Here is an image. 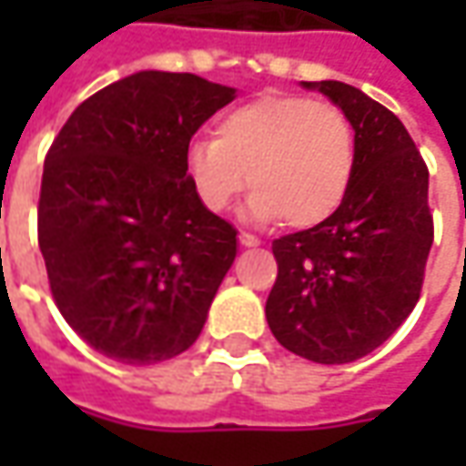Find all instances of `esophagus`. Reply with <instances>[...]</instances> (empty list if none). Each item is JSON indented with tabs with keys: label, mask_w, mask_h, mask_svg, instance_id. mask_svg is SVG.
I'll list each match as a JSON object with an SVG mask.
<instances>
[{
	"label": "esophagus",
	"mask_w": 466,
	"mask_h": 466,
	"mask_svg": "<svg viewBox=\"0 0 466 466\" xmlns=\"http://www.w3.org/2000/svg\"><path fill=\"white\" fill-rule=\"evenodd\" d=\"M238 241H241V246H259V238L251 233H238Z\"/></svg>",
	"instance_id": "obj_1"
}]
</instances>
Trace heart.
Here are the masks:
<instances>
[{
  "label": "heart",
  "instance_id": "1",
  "mask_svg": "<svg viewBox=\"0 0 466 466\" xmlns=\"http://www.w3.org/2000/svg\"><path fill=\"white\" fill-rule=\"evenodd\" d=\"M191 191L223 212L246 184V218L313 228L342 207L355 170L348 116L321 100L264 96L220 116L215 137L191 139L184 157Z\"/></svg>",
  "mask_w": 466,
  "mask_h": 466
}]
</instances>
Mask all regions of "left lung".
Instances as JSON below:
<instances>
[{
    "mask_svg": "<svg viewBox=\"0 0 466 466\" xmlns=\"http://www.w3.org/2000/svg\"><path fill=\"white\" fill-rule=\"evenodd\" d=\"M348 116L355 170L342 207L272 243L278 279L267 324L306 360L339 366L384 345L420 298L433 246L428 168L404 124L363 90L303 82Z\"/></svg>",
    "mask_w": 466,
    "mask_h": 466,
    "instance_id": "8db88e82",
    "label": "left lung"
}]
</instances>
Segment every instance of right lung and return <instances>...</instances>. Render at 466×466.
<instances>
[{"label": "right lung", "instance_id": "add662e5", "mask_svg": "<svg viewBox=\"0 0 466 466\" xmlns=\"http://www.w3.org/2000/svg\"><path fill=\"white\" fill-rule=\"evenodd\" d=\"M233 98L236 87L145 69L80 103L46 155L38 246L51 296L111 360H168L205 327L236 228L197 199L184 157Z\"/></svg>", "mask_w": 466, "mask_h": 466}]
</instances>
